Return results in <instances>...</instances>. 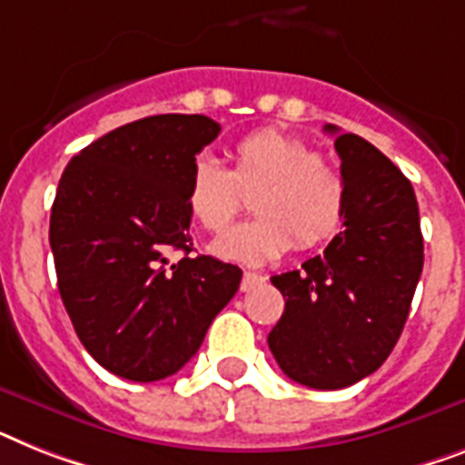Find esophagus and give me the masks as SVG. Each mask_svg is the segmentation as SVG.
<instances>
[{
	"instance_id": "34e87169",
	"label": "esophagus",
	"mask_w": 465,
	"mask_h": 465,
	"mask_svg": "<svg viewBox=\"0 0 465 465\" xmlns=\"http://www.w3.org/2000/svg\"><path fill=\"white\" fill-rule=\"evenodd\" d=\"M263 275H259V273H244L242 275V282H240V290L242 292H249V290H254L256 285H261V282H263Z\"/></svg>"
}]
</instances>
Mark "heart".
Listing matches in <instances>:
<instances>
[{"label": "heart", "instance_id": "obj_1", "mask_svg": "<svg viewBox=\"0 0 465 465\" xmlns=\"http://www.w3.org/2000/svg\"><path fill=\"white\" fill-rule=\"evenodd\" d=\"M249 206L256 216L232 225L211 244L225 261L263 266L297 247L328 242L344 221L347 185L330 159L311 152L304 140L278 128L247 133L230 149V168L197 156L185 183L190 216L209 232H218L242 206V192L252 190Z\"/></svg>", "mask_w": 465, "mask_h": 465}]
</instances>
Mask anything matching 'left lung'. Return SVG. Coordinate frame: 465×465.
Returning a JSON list of instances; mask_svg holds the SVG:
<instances>
[{
	"label": "left lung",
	"mask_w": 465,
	"mask_h": 465,
	"mask_svg": "<svg viewBox=\"0 0 465 465\" xmlns=\"http://www.w3.org/2000/svg\"><path fill=\"white\" fill-rule=\"evenodd\" d=\"M325 133L342 161L344 232L302 268L271 278L285 311L268 347L299 385L342 390L392 354L423 271V235L404 173L363 137L335 125Z\"/></svg>",
	"instance_id": "obj_1"
}]
</instances>
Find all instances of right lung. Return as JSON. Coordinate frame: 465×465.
Returning a JSON list of instances; mask_svg holds the SVG:
<instances>
[{"label": "right lung", "instance_id": "right-lung-1", "mask_svg": "<svg viewBox=\"0 0 465 465\" xmlns=\"http://www.w3.org/2000/svg\"><path fill=\"white\" fill-rule=\"evenodd\" d=\"M221 125L161 114L111 130L68 161L49 218L59 292L83 347L118 378L154 382L197 354L242 271L190 256L185 183ZM183 251L171 264L167 254Z\"/></svg>", "mask_w": 465, "mask_h": 465}]
</instances>
